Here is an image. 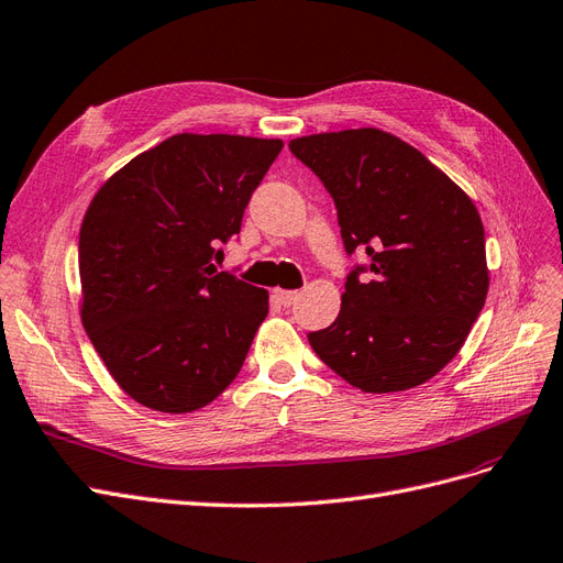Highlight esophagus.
I'll return each instance as SVG.
<instances>
[{
  "label": "esophagus",
  "instance_id": "esophagus-1",
  "mask_svg": "<svg viewBox=\"0 0 563 563\" xmlns=\"http://www.w3.org/2000/svg\"><path fill=\"white\" fill-rule=\"evenodd\" d=\"M297 292L295 289H274V299L280 303V306H292L297 301Z\"/></svg>",
  "mask_w": 563,
  "mask_h": 563
}]
</instances>
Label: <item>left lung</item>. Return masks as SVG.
Returning <instances> with one entry per match:
<instances>
[{
	"label": "left lung",
	"instance_id": "1",
	"mask_svg": "<svg viewBox=\"0 0 563 563\" xmlns=\"http://www.w3.org/2000/svg\"><path fill=\"white\" fill-rule=\"evenodd\" d=\"M330 191L349 255L365 250L316 355L362 393L426 384L453 360L488 292L482 217L470 196L405 140L378 129L289 142ZM360 273L368 276L358 280Z\"/></svg>",
	"mask_w": 563,
	"mask_h": 563
}]
</instances>
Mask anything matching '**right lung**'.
Here are the masks:
<instances>
[{
  "mask_svg": "<svg viewBox=\"0 0 563 563\" xmlns=\"http://www.w3.org/2000/svg\"><path fill=\"white\" fill-rule=\"evenodd\" d=\"M283 140L179 133L98 189L79 231L81 322L142 407L187 413L239 376L268 292L217 274Z\"/></svg>",
  "mask_w": 563,
  "mask_h": 563,
  "instance_id": "add662e5",
  "label": "right lung"
}]
</instances>
